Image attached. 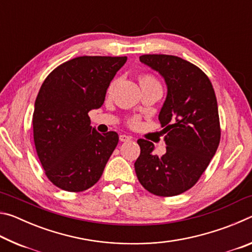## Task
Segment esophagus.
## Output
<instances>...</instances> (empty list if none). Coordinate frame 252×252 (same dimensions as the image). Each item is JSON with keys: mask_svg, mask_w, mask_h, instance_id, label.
Masks as SVG:
<instances>
[{"mask_svg": "<svg viewBox=\"0 0 252 252\" xmlns=\"http://www.w3.org/2000/svg\"><path fill=\"white\" fill-rule=\"evenodd\" d=\"M119 138H120V141L121 142H127V141H130V140H131V136L126 135V134H120V136H119Z\"/></svg>", "mask_w": 252, "mask_h": 252, "instance_id": "esophagus-1", "label": "esophagus"}]
</instances>
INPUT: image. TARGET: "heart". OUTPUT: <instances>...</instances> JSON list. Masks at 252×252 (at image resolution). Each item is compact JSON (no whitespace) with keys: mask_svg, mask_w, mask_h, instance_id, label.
<instances>
[{"mask_svg":"<svg viewBox=\"0 0 252 252\" xmlns=\"http://www.w3.org/2000/svg\"><path fill=\"white\" fill-rule=\"evenodd\" d=\"M151 79H155V78H153V76H151V75H141V76H140L139 81L151 80ZM113 87H114V82L111 83L110 88H109V92H110V91H112ZM126 123H127V126H131V127H136V126H138L140 125V118H139V117H131V118L127 119Z\"/></svg>","mask_w":252,"mask_h":252,"instance_id":"obj_1","label":"heart"}]
</instances>
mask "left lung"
Masks as SVG:
<instances>
[{"label": "left lung", "mask_w": 252, "mask_h": 252, "mask_svg": "<svg viewBox=\"0 0 252 252\" xmlns=\"http://www.w3.org/2000/svg\"><path fill=\"white\" fill-rule=\"evenodd\" d=\"M140 61L159 72L168 85L159 114L167 152L157 156L155 144L139 139L135 173L149 192L173 197L198 182L218 149L221 129L216 93L200 67L176 55L144 54Z\"/></svg>", "instance_id": "8db88e82"}]
</instances>
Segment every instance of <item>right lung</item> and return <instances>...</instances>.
I'll return each mask as SVG.
<instances>
[{
  "label": "right lung",
  "instance_id": "right-lung-1",
  "mask_svg": "<svg viewBox=\"0 0 252 252\" xmlns=\"http://www.w3.org/2000/svg\"><path fill=\"white\" fill-rule=\"evenodd\" d=\"M126 57L69 60L42 83L32 117L34 146L54 186L81 192L94 186L119 142L117 132L101 134L89 111L103 104L106 90Z\"/></svg>",
  "mask_w": 252,
  "mask_h": 252
}]
</instances>
